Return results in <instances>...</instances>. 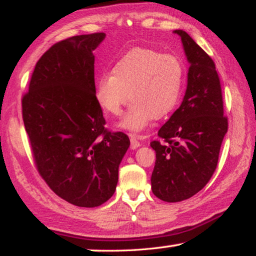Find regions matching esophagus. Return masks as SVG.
Here are the masks:
<instances>
[{
	"label": "esophagus",
	"mask_w": 256,
	"mask_h": 256,
	"mask_svg": "<svg viewBox=\"0 0 256 256\" xmlns=\"http://www.w3.org/2000/svg\"><path fill=\"white\" fill-rule=\"evenodd\" d=\"M140 146H141V143H140V141L138 140V136L130 135V149L135 150L138 149Z\"/></svg>",
	"instance_id": "esophagus-1"
}]
</instances>
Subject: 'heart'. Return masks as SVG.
Listing matches in <instances>:
<instances>
[{
  "label": "heart",
  "mask_w": 256,
  "mask_h": 256,
  "mask_svg": "<svg viewBox=\"0 0 256 256\" xmlns=\"http://www.w3.org/2000/svg\"><path fill=\"white\" fill-rule=\"evenodd\" d=\"M185 82V66L177 56L146 48L128 51L98 80L96 96L107 113L118 116L132 101L118 127L138 132L152 118L169 114L180 101Z\"/></svg>",
  "instance_id": "heart-1"
}]
</instances>
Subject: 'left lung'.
<instances>
[{
  "label": "left lung",
  "instance_id": "1",
  "mask_svg": "<svg viewBox=\"0 0 256 256\" xmlns=\"http://www.w3.org/2000/svg\"><path fill=\"white\" fill-rule=\"evenodd\" d=\"M174 32L180 37L190 64L188 86L180 108L158 130L168 144L150 143L156 152L152 194L168 202L191 198L208 184L228 127L214 62L185 31Z\"/></svg>",
  "mask_w": 256,
  "mask_h": 256
}]
</instances>
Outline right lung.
Listing matches in <instances>:
<instances>
[{
    "label": "right lung",
    "instance_id": "obj_1",
    "mask_svg": "<svg viewBox=\"0 0 256 256\" xmlns=\"http://www.w3.org/2000/svg\"><path fill=\"white\" fill-rule=\"evenodd\" d=\"M104 32L80 34L48 48L22 99L24 127L40 176L59 197L96 208L114 194L118 166L130 144L104 129L96 96L93 51Z\"/></svg>",
    "mask_w": 256,
    "mask_h": 256
}]
</instances>
